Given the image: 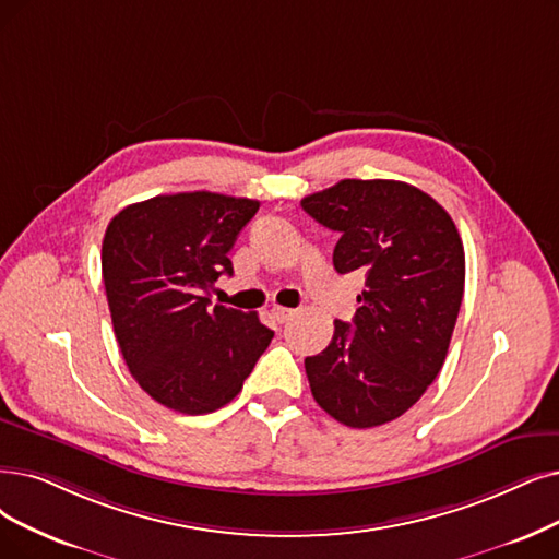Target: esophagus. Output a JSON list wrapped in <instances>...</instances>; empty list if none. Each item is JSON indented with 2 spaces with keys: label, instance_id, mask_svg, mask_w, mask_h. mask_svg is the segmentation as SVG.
Masks as SVG:
<instances>
[{
  "label": "esophagus",
  "instance_id": "1",
  "mask_svg": "<svg viewBox=\"0 0 559 559\" xmlns=\"http://www.w3.org/2000/svg\"><path fill=\"white\" fill-rule=\"evenodd\" d=\"M271 317H273V321H275V323H286L288 319L294 317V309H286V307H275V309L271 311Z\"/></svg>",
  "mask_w": 559,
  "mask_h": 559
}]
</instances>
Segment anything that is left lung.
Segmentation results:
<instances>
[{
  "instance_id": "8db88e82",
  "label": "left lung",
  "mask_w": 559,
  "mask_h": 559,
  "mask_svg": "<svg viewBox=\"0 0 559 559\" xmlns=\"http://www.w3.org/2000/svg\"><path fill=\"white\" fill-rule=\"evenodd\" d=\"M300 206L337 231L332 263L365 273L353 323L305 357L317 404L350 429L404 415L442 369L465 284L454 219L433 197L401 181L344 178Z\"/></svg>"
}]
</instances>
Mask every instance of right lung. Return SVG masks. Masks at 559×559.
Masks as SVG:
<instances>
[{
    "label": "right lung",
    "mask_w": 559,
    "mask_h": 559,
    "mask_svg": "<svg viewBox=\"0 0 559 559\" xmlns=\"http://www.w3.org/2000/svg\"><path fill=\"white\" fill-rule=\"evenodd\" d=\"M257 211L254 199L178 192L130 204L107 225L100 263L119 348L140 388L169 411L229 404L273 340L254 311L211 307Z\"/></svg>",
    "instance_id": "obj_1"
}]
</instances>
